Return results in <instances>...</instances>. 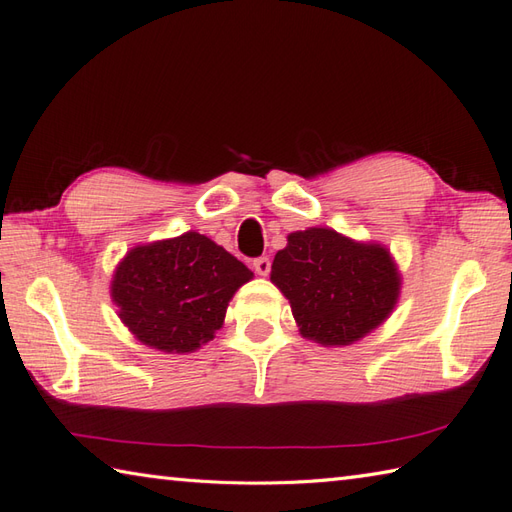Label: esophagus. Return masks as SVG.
<instances>
[{"instance_id":"34e87169","label":"esophagus","mask_w":512,"mask_h":512,"mask_svg":"<svg viewBox=\"0 0 512 512\" xmlns=\"http://www.w3.org/2000/svg\"><path fill=\"white\" fill-rule=\"evenodd\" d=\"M254 271L258 276H269V271H271V260L267 258V256H260V258H256L254 260Z\"/></svg>"}]
</instances>
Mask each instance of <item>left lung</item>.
Returning <instances> with one entry per match:
<instances>
[{
  "label": "left lung",
  "instance_id": "left-lung-1",
  "mask_svg": "<svg viewBox=\"0 0 512 512\" xmlns=\"http://www.w3.org/2000/svg\"><path fill=\"white\" fill-rule=\"evenodd\" d=\"M271 282L291 304L304 339L350 346L379 328L401 295V271L390 249L331 227L287 236L271 265Z\"/></svg>",
  "mask_w": 512,
  "mask_h": 512
}]
</instances>
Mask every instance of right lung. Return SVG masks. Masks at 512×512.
Returning a JSON list of instances; mask_svg holds the SVG:
<instances>
[{"mask_svg": "<svg viewBox=\"0 0 512 512\" xmlns=\"http://www.w3.org/2000/svg\"><path fill=\"white\" fill-rule=\"evenodd\" d=\"M254 278L212 238L184 232L131 247L111 278V302L140 344L188 355L223 328L234 293Z\"/></svg>", "mask_w": 512, "mask_h": 512, "instance_id": "add662e5", "label": "right lung"}]
</instances>
